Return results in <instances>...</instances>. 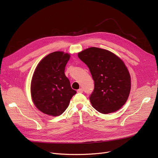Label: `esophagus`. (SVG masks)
Instances as JSON below:
<instances>
[{"label":"esophagus","instance_id":"obj_1","mask_svg":"<svg viewBox=\"0 0 158 158\" xmlns=\"http://www.w3.org/2000/svg\"><path fill=\"white\" fill-rule=\"evenodd\" d=\"M77 93H82L83 92V89H82V88H80V89H77Z\"/></svg>","mask_w":158,"mask_h":158}]
</instances>
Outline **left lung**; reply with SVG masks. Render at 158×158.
Listing matches in <instances>:
<instances>
[{"instance_id":"left-lung-1","label":"left lung","mask_w":158,"mask_h":158,"mask_svg":"<svg viewBox=\"0 0 158 158\" xmlns=\"http://www.w3.org/2000/svg\"><path fill=\"white\" fill-rule=\"evenodd\" d=\"M89 69L94 89L89 97L94 108L103 114L118 111L127 100L131 77L123 61L107 50L90 47L78 54Z\"/></svg>"}]
</instances>
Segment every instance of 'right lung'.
<instances>
[{
    "mask_svg": "<svg viewBox=\"0 0 158 158\" xmlns=\"http://www.w3.org/2000/svg\"><path fill=\"white\" fill-rule=\"evenodd\" d=\"M70 57L61 51L49 54L41 60L33 73L31 97L35 106L45 114L53 117L61 114L76 94L64 74Z\"/></svg>",
    "mask_w": 158,
    "mask_h": 158,
    "instance_id": "add662e5",
    "label": "right lung"
}]
</instances>
